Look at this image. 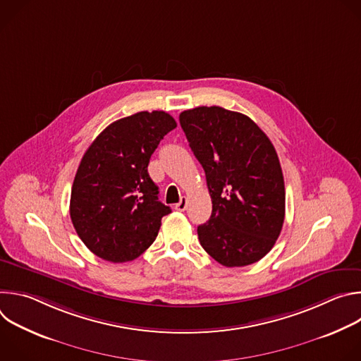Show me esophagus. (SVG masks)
I'll use <instances>...</instances> for the list:
<instances>
[{"instance_id":"34e87169","label":"esophagus","mask_w":361,"mask_h":361,"mask_svg":"<svg viewBox=\"0 0 361 361\" xmlns=\"http://www.w3.org/2000/svg\"><path fill=\"white\" fill-rule=\"evenodd\" d=\"M185 209H187V198L181 197V200L176 204V210L177 212H185Z\"/></svg>"}]
</instances>
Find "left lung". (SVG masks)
Masks as SVG:
<instances>
[{
    "instance_id": "1",
    "label": "left lung",
    "mask_w": 361,
    "mask_h": 361,
    "mask_svg": "<svg viewBox=\"0 0 361 361\" xmlns=\"http://www.w3.org/2000/svg\"><path fill=\"white\" fill-rule=\"evenodd\" d=\"M180 124L213 202L210 220L197 228L200 244L226 267L262 260L276 244L286 213L274 145L251 118L217 106L185 110Z\"/></svg>"
}]
</instances>
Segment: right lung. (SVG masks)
Returning <instances> with one entry per match:
<instances>
[{"mask_svg":"<svg viewBox=\"0 0 361 361\" xmlns=\"http://www.w3.org/2000/svg\"><path fill=\"white\" fill-rule=\"evenodd\" d=\"M176 127L164 111H140L110 124L85 151L71 188L70 216L78 237L99 259H137L171 213L159 201V187L147 167Z\"/></svg>","mask_w":361,"mask_h":361,"instance_id":"right-lung-1","label":"right lung"}]
</instances>
